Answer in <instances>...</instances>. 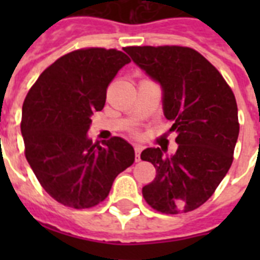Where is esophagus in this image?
Listing matches in <instances>:
<instances>
[{
    "label": "esophagus",
    "mask_w": 260,
    "mask_h": 260,
    "mask_svg": "<svg viewBox=\"0 0 260 260\" xmlns=\"http://www.w3.org/2000/svg\"><path fill=\"white\" fill-rule=\"evenodd\" d=\"M143 148L140 146L135 147V156H136V162H140V154H142Z\"/></svg>",
    "instance_id": "34e87169"
}]
</instances>
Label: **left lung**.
Listing matches in <instances>:
<instances>
[{
    "label": "left lung",
    "instance_id": "left-lung-1",
    "mask_svg": "<svg viewBox=\"0 0 260 260\" xmlns=\"http://www.w3.org/2000/svg\"><path fill=\"white\" fill-rule=\"evenodd\" d=\"M131 59L162 89L163 114L173 121L177 152L151 147L140 158L156 177L143 187L148 205L162 213L197 209L214 193L234 160L238 105L217 69L193 48L126 47Z\"/></svg>",
    "mask_w": 260,
    "mask_h": 260
}]
</instances>
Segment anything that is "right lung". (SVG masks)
<instances>
[{
    "label": "right lung",
    "instance_id": "obj_1",
    "mask_svg": "<svg viewBox=\"0 0 260 260\" xmlns=\"http://www.w3.org/2000/svg\"><path fill=\"white\" fill-rule=\"evenodd\" d=\"M129 62L117 50L73 51L43 71L26 94L21 118L25 158L43 189L63 205L95 206L135 162L134 147L122 138L100 146L87 136L109 83Z\"/></svg>",
    "mask_w": 260,
    "mask_h": 260
}]
</instances>
